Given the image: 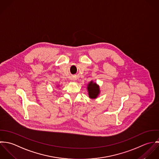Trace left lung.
I'll return each instance as SVG.
<instances>
[{"label": "left lung", "instance_id": "1", "mask_svg": "<svg viewBox=\"0 0 159 159\" xmlns=\"http://www.w3.org/2000/svg\"><path fill=\"white\" fill-rule=\"evenodd\" d=\"M87 89H88V92H89V97L92 99L96 98L99 93V87L96 85V84L95 83H93L92 81L90 82V84H89Z\"/></svg>", "mask_w": 159, "mask_h": 159}]
</instances>
